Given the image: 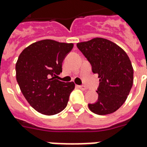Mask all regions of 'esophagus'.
<instances>
[{"label": "esophagus", "mask_w": 147, "mask_h": 147, "mask_svg": "<svg viewBox=\"0 0 147 147\" xmlns=\"http://www.w3.org/2000/svg\"><path fill=\"white\" fill-rule=\"evenodd\" d=\"M78 88H81L82 90H86V89H87V88H86L85 86H78Z\"/></svg>", "instance_id": "34e87169"}]
</instances>
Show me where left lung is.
I'll use <instances>...</instances> for the list:
<instances>
[{
	"mask_svg": "<svg viewBox=\"0 0 147 147\" xmlns=\"http://www.w3.org/2000/svg\"><path fill=\"white\" fill-rule=\"evenodd\" d=\"M77 47L99 78L98 100L88 104V108L98 115L116 112L125 102L133 83V69L127 54L116 44L102 38L80 42Z\"/></svg>",
	"mask_w": 147,
	"mask_h": 147,
	"instance_id": "1",
	"label": "left lung"
}]
</instances>
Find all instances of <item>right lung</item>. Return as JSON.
Listing matches in <instances>:
<instances>
[{
  "label": "right lung",
  "instance_id": "obj_1",
  "mask_svg": "<svg viewBox=\"0 0 147 147\" xmlns=\"http://www.w3.org/2000/svg\"><path fill=\"white\" fill-rule=\"evenodd\" d=\"M73 45L41 40L30 45L19 55L15 66L17 82L24 98L40 113L55 115L67 106L75 84L56 78Z\"/></svg>",
  "mask_w": 147,
  "mask_h": 147
}]
</instances>
